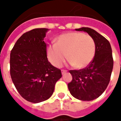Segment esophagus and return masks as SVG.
Here are the masks:
<instances>
[{
  "label": "esophagus",
  "instance_id": "obj_1",
  "mask_svg": "<svg viewBox=\"0 0 121 121\" xmlns=\"http://www.w3.org/2000/svg\"><path fill=\"white\" fill-rule=\"evenodd\" d=\"M67 71H66V70H61V74H64L65 73H67Z\"/></svg>",
  "mask_w": 121,
  "mask_h": 121
}]
</instances>
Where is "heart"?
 <instances>
[{
    "mask_svg": "<svg viewBox=\"0 0 121 121\" xmlns=\"http://www.w3.org/2000/svg\"><path fill=\"white\" fill-rule=\"evenodd\" d=\"M95 54L93 37L82 32H71L59 35L56 44L47 48V57L53 65L60 67L66 59L75 69H82L91 63Z\"/></svg>",
    "mask_w": 121,
    "mask_h": 121,
    "instance_id": "1",
    "label": "heart"
}]
</instances>
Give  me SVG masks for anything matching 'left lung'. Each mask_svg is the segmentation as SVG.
Segmentation results:
<instances>
[{
  "label": "left lung",
  "mask_w": 121,
  "mask_h": 121,
  "mask_svg": "<svg viewBox=\"0 0 121 121\" xmlns=\"http://www.w3.org/2000/svg\"><path fill=\"white\" fill-rule=\"evenodd\" d=\"M75 30L87 32L93 37L95 54L86 68L69 71L73 80L68 88L74 98L90 101L100 96L109 84L113 67L112 47L109 41L93 29L82 27Z\"/></svg>",
  "instance_id": "obj_1"
}]
</instances>
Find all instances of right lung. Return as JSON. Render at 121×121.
<instances>
[{"mask_svg": "<svg viewBox=\"0 0 121 121\" xmlns=\"http://www.w3.org/2000/svg\"><path fill=\"white\" fill-rule=\"evenodd\" d=\"M48 28H35L22 34L10 53V75L19 93L33 103L52 96L61 77V70L48 61L44 41Z\"/></svg>", "mask_w": 121, "mask_h": 121, "instance_id": "obj_1", "label": "right lung"}]
</instances>
